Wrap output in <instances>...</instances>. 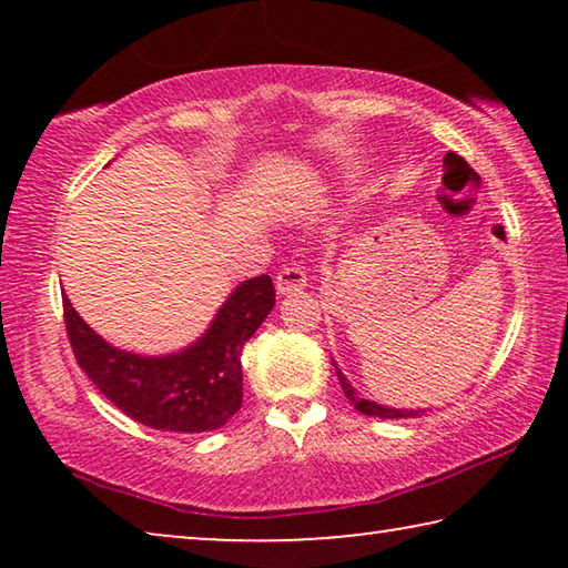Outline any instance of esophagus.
<instances>
[{
	"mask_svg": "<svg viewBox=\"0 0 568 568\" xmlns=\"http://www.w3.org/2000/svg\"><path fill=\"white\" fill-rule=\"evenodd\" d=\"M307 285V275L301 265H287L275 277L277 295H293Z\"/></svg>",
	"mask_w": 568,
	"mask_h": 568,
	"instance_id": "esophagus-1",
	"label": "esophagus"
}]
</instances>
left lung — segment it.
<instances>
[{
    "label": "left lung",
    "instance_id": "obj_1",
    "mask_svg": "<svg viewBox=\"0 0 568 568\" xmlns=\"http://www.w3.org/2000/svg\"><path fill=\"white\" fill-rule=\"evenodd\" d=\"M333 365H335V363H333ZM335 373H338V381H341V386H343L345 398H348V400L353 403V406H355V410H361L363 416H376V418H416L418 413H423V410H408V408H388V406H381V403H376V400L361 398L358 393H355V388L348 383V378H345L343 373L338 371V365H335Z\"/></svg>",
    "mask_w": 568,
    "mask_h": 568
}]
</instances>
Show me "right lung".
<instances>
[{
  "label": "right lung",
  "mask_w": 568,
  "mask_h": 568,
  "mask_svg": "<svg viewBox=\"0 0 568 568\" xmlns=\"http://www.w3.org/2000/svg\"><path fill=\"white\" fill-rule=\"evenodd\" d=\"M64 325L80 368L124 416L172 434L215 430L243 406L240 353L275 305L271 275L240 283L215 321L185 351L138 355L100 338L62 295Z\"/></svg>",
  "instance_id": "obj_1"
}]
</instances>
